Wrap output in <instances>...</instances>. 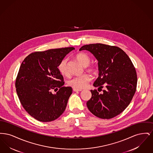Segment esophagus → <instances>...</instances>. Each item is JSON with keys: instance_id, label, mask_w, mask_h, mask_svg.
Masks as SVG:
<instances>
[{"instance_id": "esophagus-1", "label": "esophagus", "mask_w": 153, "mask_h": 153, "mask_svg": "<svg viewBox=\"0 0 153 153\" xmlns=\"http://www.w3.org/2000/svg\"><path fill=\"white\" fill-rule=\"evenodd\" d=\"M73 91H74V92H80V91H81L82 90L81 89H76V88H73Z\"/></svg>"}]
</instances>
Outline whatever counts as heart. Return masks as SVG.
<instances>
[{
	"label": "heart",
	"mask_w": 153,
	"mask_h": 153,
	"mask_svg": "<svg viewBox=\"0 0 153 153\" xmlns=\"http://www.w3.org/2000/svg\"><path fill=\"white\" fill-rule=\"evenodd\" d=\"M77 60L85 66L86 71L90 73H95L97 71V68L95 65L89 64L91 58L87 54L80 52L77 53L76 56ZM59 72L63 76H68L69 71L68 68V59L64 58L60 61L57 66ZM91 81V77L88 74H83L80 76H74L68 81V84L78 89H82L87 85L88 82Z\"/></svg>",
	"instance_id": "1"
}]
</instances>
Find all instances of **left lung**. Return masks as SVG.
Masks as SVG:
<instances>
[{
  "label": "left lung",
  "mask_w": 153,
  "mask_h": 153,
  "mask_svg": "<svg viewBox=\"0 0 153 153\" xmlns=\"http://www.w3.org/2000/svg\"><path fill=\"white\" fill-rule=\"evenodd\" d=\"M91 52L98 60L99 76L91 90L92 97L87 102L89 110L96 117L109 119L122 112L135 93L137 74L128 55L120 48L102 44L85 45L80 51ZM106 86V89L102 88ZM100 90H99V89ZM101 91L103 92L100 93Z\"/></svg>",
  "instance_id": "obj_1"
}]
</instances>
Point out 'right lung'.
Masks as SVG:
<instances>
[{"mask_svg":"<svg viewBox=\"0 0 153 153\" xmlns=\"http://www.w3.org/2000/svg\"><path fill=\"white\" fill-rule=\"evenodd\" d=\"M74 49L71 47L35 51L23 61L15 80L16 91L24 109L37 120H54L65 110L72 88L64 86V77L57 66Z\"/></svg>","mask_w":153,"mask_h":153,"instance_id":"right-lung-1","label":"right lung"}]
</instances>
